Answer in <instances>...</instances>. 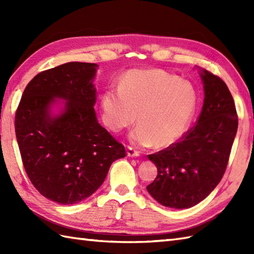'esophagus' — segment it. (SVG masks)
<instances>
[{
    "label": "esophagus",
    "instance_id": "1",
    "mask_svg": "<svg viewBox=\"0 0 254 254\" xmlns=\"http://www.w3.org/2000/svg\"><path fill=\"white\" fill-rule=\"evenodd\" d=\"M127 156H128V157H137V156L139 155L138 150H136L135 148H133L132 146H127Z\"/></svg>",
    "mask_w": 254,
    "mask_h": 254
}]
</instances>
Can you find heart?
Masks as SVG:
<instances>
[{
    "label": "heart",
    "instance_id": "b5f03b06",
    "mask_svg": "<svg viewBox=\"0 0 254 254\" xmlns=\"http://www.w3.org/2000/svg\"><path fill=\"white\" fill-rule=\"evenodd\" d=\"M101 118L113 132L136 120L131 139L142 146L166 147L175 143L190 122L196 106L193 86L163 69H132L118 84V90L101 95Z\"/></svg>",
    "mask_w": 254,
    "mask_h": 254
}]
</instances>
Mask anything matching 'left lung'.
<instances>
[{
	"label": "left lung",
	"instance_id": "obj_1",
	"mask_svg": "<svg viewBox=\"0 0 254 254\" xmlns=\"http://www.w3.org/2000/svg\"><path fill=\"white\" fill-rule=\"evenodd\" d=\"M201 77L205 98L195 126L177 143L148 155L158 174L147 191L167 207H192L216 188L227 168L238 128L227 85L206 69H202Z\"/></svg>",
	"mask_w": 254,
	"mask_h": 254
}]
</instances>
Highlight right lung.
<instances>
[{
  "instance_id": "right-lung-1",
  "label": "right lung",
  "mask_w": 254,
  "mask_h": 254,
  "mask_svg": "<svg viewBox=\"0 0 254 254\" xmlns=\"http://www.w3.org/2000/svg\"><path fill=\"white\" fill-rule=\"evenodd\" d=\"M98 65L69 62L32 78L15 115V133L27 176L37 191L66 205L90 196L126 148L97 121L93 79ZM55 96L67 100L57 118Z\"/></svg>"
}]
</instances>
